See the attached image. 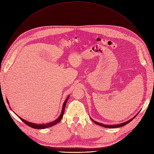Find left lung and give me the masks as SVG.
I'll return each mask as SVG.
<instances>
[{"mask_svg":"<svg viewBox=\"0 0 154 154\" xmlns=\"http://www.w3.org/2000/svg\"><path fill=\"white\" fill-rule=\"evenodd\" d=\"M134 118L131 119V120H128V121H127V122H124V123H120V124H118V125H104V124H102V123H98V122H95V121L93 120H92V121H93L94 123H95L96 124L101 126V127H105V128H114L121 127H123V126H124V125H125L128 124V123H130L131 121H132Z\"/></svg>","mask_w":154,"mask_h":154,"instance_id":"left-lung-1","label":"left lung"}]
</instances>
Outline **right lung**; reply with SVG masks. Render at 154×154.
<instances>
[{
    "instance_id": "right-lung-1",
    "label": "right lung",
    "mask_w": 154,
    "mask_h": 154,
    "mask_svg": "<svg viewBox=\"0 0 154 154\" xmlns=\"http://www.w3.org/2000/svg\"><path fill=\"white\" fill-rule=\"evenodd\" d=\"M69 96H68V97H67V99L66 100V101H64V104H63V109H62V112H61V115L60 116V117H59L57 120L53 121V122H50V123H47V124H35V123H31V122H27V121L24 120V119H23L22 118H21V117H19V116H18V117H19L24 123H26L27 125H28L29 127H31V128H35V129H44V128H48V127H51V126L56 125V124L59 123V122L61 121V119H62V117H63V114H64V110H65L66 104V103L67 102V100H68V99H69ZM7 103L8 104V101L7 100Z\"/></svg>"
}]
</instances>
